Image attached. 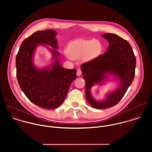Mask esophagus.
Wrapping results in <instances>:
<instances>
[{
    "mask_svg": "<svg viewBox=\"0 0 152 152\" xmlns=\"http://www.w3.org/2000/svg\"><path fill=\"white\" fill-rule=\"evenodd\" d=\"M81 74H82V71H81V69L80 68H78L77 71V75L78 76H80L81 75Z\"/></svg>",
    "mask_w": 152,
    "mask_h": 152,
    "instance_id": "esophagus-1",
    "label": "esophagus"
}]
</instances>
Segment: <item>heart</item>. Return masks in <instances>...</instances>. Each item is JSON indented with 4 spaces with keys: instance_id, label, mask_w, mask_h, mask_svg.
<instances>
[{
    "instance_id": "heart-1",
    "label": "heart",
    "mask_w": 152,
    "mask_h": 152,
    "mask_svg": "<svg viewBox=\"0 0 152 152\" xmlns=\"http://www.w3.org/2000/svg\"><path fill=\"white\" fill-rule=\"evenodd\" d=\"M101 51L102 45L96 40H78L68 45L67 54L73 60L89 61L98 57Z\"/></svg>"
}]
</instances>
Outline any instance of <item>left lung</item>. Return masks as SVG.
Segmentation results:
<instances>
[{
  "mask_svg": "<svg viewBox=\"0 0 152 152\" xmlns=\"http://www.w3.org/2000/svg\"><path fill=\"white\" fill-rule=\"evenodd\" d=\"M102 37L109 42L107 50L104 54L81 66L86 81V99L95 109L110 108L121 101L134 79L136 64L132 48L126 40L112 33L104 34ZM107 73L118 78L120 85L109 94L105 100L96 101L90 94V88L95 83H102Z\"/></svg>",
  "mask_w": 152,
  "mask_h": 152,
  "instance_id": "1",
  "label": "left lung"
}]
</instances>
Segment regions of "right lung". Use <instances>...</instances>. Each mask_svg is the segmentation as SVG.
<instances>
[{
  "mask_svg": "<svg viewBox=\"0 0 152 152\" xmlns=\"http://www.w3.org/2000/svg\"><path fill=\"white\" fill-rule=\"evenodd\" d=\"M57 34L51 29L34 33L22 42L16 58V76L22 91L31 102L43 108L59 107L77 77L75 68L66 69L59 63L60 53L54 49L58 47ZM38 44L54 48L51 50L55 61L51 69H37L34 65L32 56Z\"/></svg>",
  "mask_w": 152,
  "mask_h": 152,
  "instance_id": "right-lung-1",
  "label": "right lung"
}]
</instances>
